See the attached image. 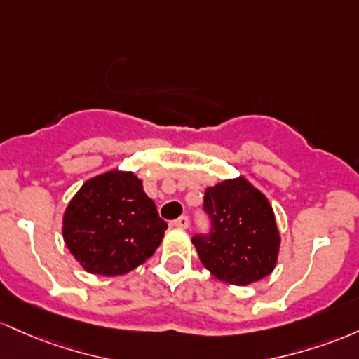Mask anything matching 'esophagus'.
<instances>
[{
  "label": "esophagus",
  "mask_w": 359,
  "mask_h": 359,
  "mask_svg": "<svg viewBox=\"0 0 359 359\" xmlns=\"http://www.w3.org/2000/svg\"><path fill=\"white\" fill-rule=\"evenodd\" d=\"M188 224H190V220H188L187 215H181V217H178V219L172 220V222H171L172 227H178V229H187Z\"/></svg>",
  "instance_id": "obj_1"
}]
</instances>
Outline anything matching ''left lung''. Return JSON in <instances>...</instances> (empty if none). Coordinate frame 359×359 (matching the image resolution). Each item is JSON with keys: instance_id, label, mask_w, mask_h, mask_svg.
Returning <instances> with one entry per match:
<instances>
[{"instance_id": "1", "label": "left lung", "mask_w": 359, "mask_h": 359, "mask_svg": "<svg viewBox=\"0 0 359 359\" xmlns=\"http://www.w3.org/2000/svg\"><path fill=\"white\" fill-rule=\"evenodd\" d=\"M210 231L191 237L200 261L225 283L251 285L275 269L280 233L266 196L244 178L207 188Z\"/></svg>"}]
</instances>
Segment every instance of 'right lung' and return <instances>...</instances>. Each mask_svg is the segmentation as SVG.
Masks as SVG:
<instances>
[{
	"label": "right lung",
	"mask_w": 359,
	"mask_h": 359,
	"mask_svg": "<svg viewBox=\"0 0 359 359\" xmlns=\"http://www.w3.org/2000/svg\"><path fill=\"white\" fill-rule=\"evenodd\" d=\"M168 224L134 172L110 171L88 180L67 205L64 243L88 273L126 275L149 259Z\"/></svg>",
	"instance_id": "right-lung-1"
}]
</instances>
